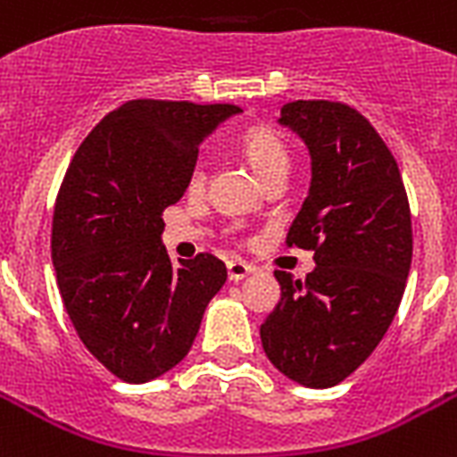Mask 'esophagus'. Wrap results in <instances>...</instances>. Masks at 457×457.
<instances>
[{
    "label": "esophagus",
    "mask_w": 457,
    "mask_h": 457,
    "mask_svg": "<svg viewBox=\"0 0 457 457\" xmlns=\"http://www.w3.org/2000/svg\"><path fill=\"white\" fill-rule=\"evenodd\" d=\"M253 272H255V267L248 265L246 261H239V258H232V261H228V274L232 281L246 279L248 274H253Z\"/></svg>",
    "instance_id": "1"
}]
</instances>
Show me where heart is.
<instances>
[{
  "label": "heart",
  "instance_id": "b5f03b06",
  "mask_svg": "<svg viewBox=\"0 0 457 457\" xmlns=\"http://www.w3.org/2000/svg\"><path fill=\"white\" fill-rule=\"evenodd\" d=\"M241 147H244V154H246L248 164L253 166V170L261 178H267L274 170H287L288 166V152L287 145L281 143L272 131L267 129H251V131L241 138ZM204 166L196 164L190 170V190H199L204 185Z\"/></svg>",
  "mask_w": 457,
  "mask_h": 457
}]
</instances>
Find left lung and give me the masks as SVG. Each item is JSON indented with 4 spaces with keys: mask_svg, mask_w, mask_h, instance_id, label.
<instances>
[{
    "mask_svg": "<svg viewBox=\"0 0 457 457\" xmlns=\"http://www.w3.org/2000/svg\"><path fill=\"white\" fill-rule=\"evenodd\" d=\"M279 124L312 159L287 244L312 248L317 267L305 281L274 272L281 298L261 340L274 369L324 389L370 357L399 310L413 258L409 196L385 140L350 105L295 100L281 107Z\"/></svg>",
    "mask_w": 457,
    "mask_h": 457,
    "instance_id": "8db88e82",
    "label": "left lung"
}]
</instances>
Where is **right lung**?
Segmentation results:
<instances>
[{
  "label": "right lung",
  "mask_w": 457,
  "mask_h": 457,
  "mask_svg": "<svg viewBox=\"0 0 457 457\" xmlns=\"http://www.w3.org/2000/svg\"><path fill=\"white\" fill-rule=\"evenodd\" d=\"M241 110L129 100L74 152L55 199L51 261L81 343L126 383L183 361L228 279L216 255L173 265L164 209L185 195L199 145Z\"/></svg>",
  "instance_id": "add662e5"
}]
</instances>
